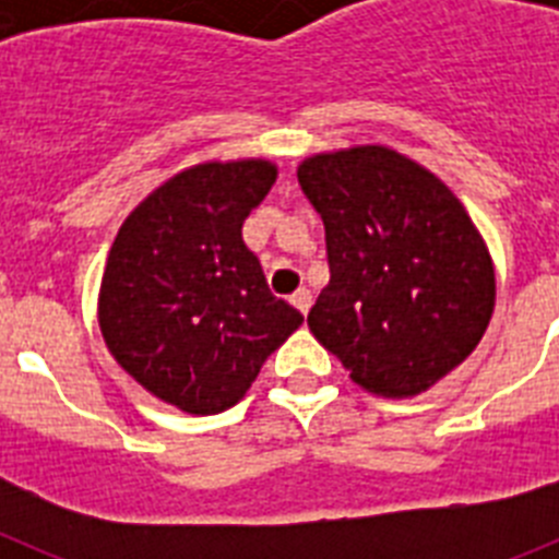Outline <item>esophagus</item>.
Returning a JSON list of instances; mask_svg holds the SVG:
<instances>
[{
	"label": "esophagus",
	"instance_id": "esophagus-1",
	"mask_svg": "<svg viewBox=\"0 0 559 559\" xmlns=\"http://www.w3.org/2000/svg\"><path fill=\"white\" fill-rule=\"evenodd\" d=\"M310 302H313V296H310L308 288H299L294 296H290V305H294V308L299 310V313H308Z\"/></svg>",
	"mask_w": 559,
	"mask_h": 559
}]
</instances>
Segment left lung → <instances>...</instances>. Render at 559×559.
<instances>
[{
    "mask_svg": "<svg viewBox=\"0 0 559 559\" xmlns=\"http://www.w3.org/2000/svg\"><path fill=\"white\" fill-rule=\"evenodd\" d=\"M324 221L330 283L308 328L360 389L414 397L476 349L496 271L442 181L383 145L319 153L296 170Z\"/></svg>",
    "mask_w": 559,
    "mask_h": 559,
    "instance_id": "8db88e82",
    "label": "left lung"
}]
</instances>
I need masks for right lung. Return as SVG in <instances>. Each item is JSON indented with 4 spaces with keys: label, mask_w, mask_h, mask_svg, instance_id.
<instances>
[{
    "label": "right lung",
    "mask_w": 559,
    "mask_h": 559,
    "mask_svg": "<svg viewBox=\"0 0 559 559\" xmlns=\"http://www.w3.org/2000/svg\"><path fill=\"white\" fill-rule=\"evenodd\" d=\"M274 181L265 159L176 173L128 215L108 251L97 305L108 353L187 414L243 400L265 358L302 324L243 243V221Z\"/></svg>",
    "instance_id": "right-lung-1"
}]
</instances>
